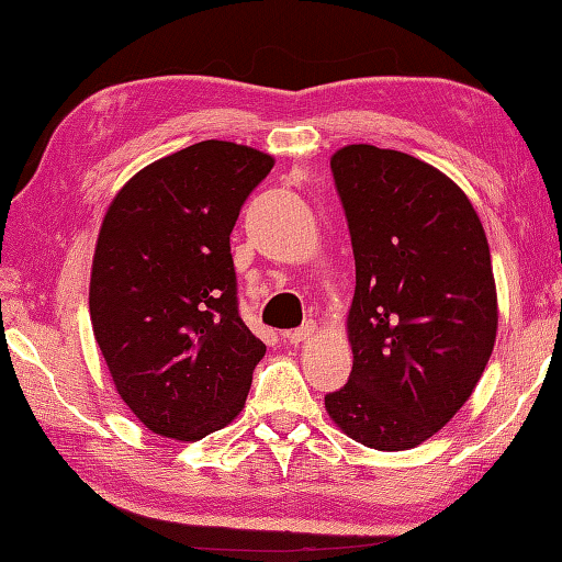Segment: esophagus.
<instances>
[{
    "label": "esophagus",
    "mask_w": 562,
    "mask_h": 562,
    "mask_svg": "<svg viewBox=\"0 0 562 562\" xmlns=\"http://www.w3.org/2000/svg\"><path fill=\"white\" fill-rule=\"evenodd\" d=\"M314 333H316V326L314 324H306V326L296 328V330H288V333H284V338H288V342H292V345H300V342L312 338Z\"/></svg>",
    "instance_id": "obj_1"
}]
</instances>
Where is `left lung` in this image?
<instances>
[{"label": "left lung", "instance_id": "1", "mask_svg": "<svg viewBox=\"0 0 562 562\" xmlns=\"http://www.w3.org/2000/svg\"><path fill=\"white\" fill-rule=\"evenodd\" d=\"M330 171L355 254V360L326 411L364 447L413 449L471 398L493 355L491 248L463 190L411 154L348 145Z\"/></svg>", "mask_w": 562, "mask_h": 562}]
</instances>
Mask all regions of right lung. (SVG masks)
Listing matches in <instances>:
<instances>
[{
  "instance_id": "1",
  "label": "right lung",
  "mask_w": 562,
  "mask_h": 562,
  "mask_svg": "<svg viewBox=\"0 0 562 562\" xmlns=\"http://www.w3.org/2000/svg\"><path fill=\"white\" fill-rule=\"evenodd\" d=\"M274 159L205 139L145 166L105 212L93 336L115 391L161 437L198 441L241 413L266 355L238 316L229 234Z\"/></svg>"
}]
</instances>
